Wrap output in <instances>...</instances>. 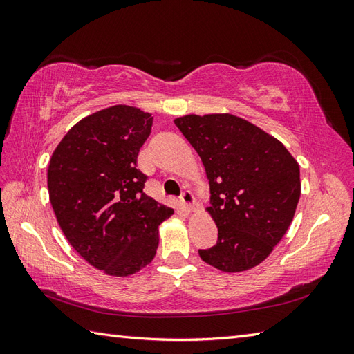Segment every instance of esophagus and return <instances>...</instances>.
Segmentation results:
<instances>
[{
    "mask_svg": "<svg viewBox=\"0 0 354 354\" xmlns=\"http://www.w3.org/2000/svg\"><path fill=\"white\" fill-rule=\"evenodd\" d=\"M181 202H183V205H184L187 212H189V213L194 212V196H193L192 192L184 190L183 194H181Z\"/></svg>",
    "mask_w": 354,
    "mask_h": 354,
    "instance_id": "34e87169",
    "label": "esophagus"
}]
</instances>
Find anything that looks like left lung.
Masks as SVG:
<instances>
[{"mask_svg":"<svg viewBox=\"0 0 354 354\" xmlns=\"http://www.w3.org/2000/svg\"><path fill=\"white\" fill-rule=\"evenodd\" d=\"M175 124L201 156L217 243L201 259L222 272L259 266L289 230L301 194L299 165L280 140L232 114H189Z\"/></svg>","mask_w":354,"mask_h":354,"instance_id":"8db88e82","label":"left lung"}]
</instances>
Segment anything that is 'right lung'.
<instances>
[{
  "mask_svg": "<svg viewBox=\"0 0 354 354\" xmlns=\"http://www.w3.org/2000/svg\"><path fill=\"white\" fill-rule=\"evenodd\" d=\"M153 117L115 104L84 117L50 158L48 194L59 227L89 265L129 277L153 260L173 208L142 192L137 156Z\"/></svg>",
  "mask_w": 354,
  "mask_h": 354,
  "instance_id": "obj_1",
  "label": "right lung"
}]
</instances>
